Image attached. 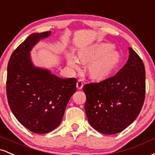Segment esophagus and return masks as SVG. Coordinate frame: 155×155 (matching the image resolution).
Here are the masks:
<instances>
[{
    "label": "esophagus",
    "instance_id": "esophagus-1",
    "mask_svg": "<svg viewBox=\"0 0 155 155\" xmlns=\"http://www.w3.org/2000/svg\"><path fill=\"white\" fill-rule=\"evenodd\" d=\"M83 86H84V83H83L82 80H81V79L78 80L77 83H76V87H77V89H82Z\"/></svg>",
    "mask_w": 155,
    "mask_h": 155
}]
</instances>
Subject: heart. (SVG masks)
<instances>
[{
  "instance_id": "obj_1",
  "label": "heart",
  "mask_w": 155,
  "mask_h": 155,
  "mask_svg": "<svg viewBox=\"0 0 155 155\" xmlns=\"http://www.w3.org/2000/svg\"><path fill=\"white\" fill-rule=\"evenodd\" d=\"M112 44L102 42L94 45L79 53L80 62L89 63V74L95 79H105L113 72L120 61V56L113 50ZM68 66L74 70L80 69V62L75 56L69 55L67 58Z\"/></svg>"
}]
</instances>
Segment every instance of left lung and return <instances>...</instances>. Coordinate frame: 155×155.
Segmentation results:
<instances>
[{
  "mask_svg": "<svg viewBox=\"0 0 155 155\" xmlns=\"http://www.w3.org/2000/svg\"><path fill=\"white\" fill-rule=\"evenodd\" d=\"M85 112L94 129L105 134L124 131L140 113L145 99V68L129 48L128 61L115 76L84 86Z\"/></svg>",
  "mask_w": 155,
  "mask_h": 155,
  "instance_id": "left-lung-1",
  "label": "left lung"
}]
</instances>
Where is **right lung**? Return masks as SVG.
Here are the masks:
<instances>
[{"instance_id":"add662e5","label":"right lung","mask_w":155,"mask_h":155,"mask_svg":"<svg viewBox=\"0 0 155 155\" xmlns=\"http://www.w3.org/2000/svg\"><path fill=\"white\" fill-rule=\"evenodd\" d=\"M50 33L29 35L13 52L8 63L9 107L18 122L35 134L48 133L59 126L67 104L76 91V78H59L31 63V48Z\"/></svg>"}]
</instances>
